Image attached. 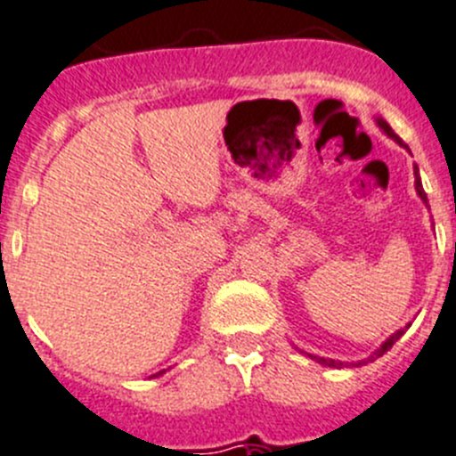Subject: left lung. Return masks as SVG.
Segmentation results:
<instances>
[{
    "mask_svg": "<svg viewBox=\"0 0 456 456\" xmlns=\"http://www.w3.org/2000/svg\"><path fill=\"white\" fill-rule=\"evenodd\" d=\"M377 122H379V126H381V129H384V131H387L388 136L395 138V141L400 142V145H402V141H400V138L395 136V134H393V129H391V126L387 125V122H384V120H377ZM416 191H418V195H420V198L425 200V202H428V195H425V191H422V183H420V179H418V175H416ZM400 336H402V330L397 331V334H393L391 338H388L387 343H384V346H381L379 350L375 352V356H381V354H384V352H387V350H391L393 343H395V340L400 338ZM375 356H370V359H368V361H372V359H375ZM314 359L318 361V363H322V366H331V368H340V366H343V363H340V361H334V359H322V356H314ZM368 361H359V363H368ZM359 363H354V366H359Z\"/></svg>",
    "mask_w": 456,
    "mask_h": 456,
    "instance_id": "left-lung-1",
    "label": "left lung"
}]
</instances>
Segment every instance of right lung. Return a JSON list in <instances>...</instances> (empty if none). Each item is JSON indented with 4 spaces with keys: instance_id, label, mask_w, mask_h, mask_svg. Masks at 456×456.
I'll list each match as a JSON object with an SVG mask.
<instances>
[{
    "instance_id": "add662e5",
    "label": "right lung",
    "mask_w": 456,
    "mask_h": 456,
    "mask_svg": "<svg viewBox=\"0 0 456 456\" xmlns=\"http://www.w3.org/2000/svg\"><path fill=\"white\" fill-rule=\"evenodd\" d=\"M159 375H161V372H159ZM154 377H157V375H154Z\"/></svg>"
}]
</instances>
